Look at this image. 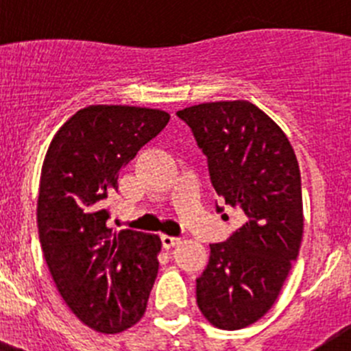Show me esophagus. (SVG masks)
Wrapping results in <instances>:
<instances>
[{
    "label": "esophagus",
    "mask_w": 351,
    "mask_h": 351,
    "mask_svg": "<svg viewBox=\"0 0 351 351\" xmlns=\"http://www.w3.org/2000/svg\"><path fill=\"white\" fill-rule=\"evenodd\" d=\"M161 243H162V247H166V250H169V247L176 246V244L180 243V238H173V236L162 234V236H161Z\"/></svg>",
    "instance_id": "obj_1"
}]
</instances>
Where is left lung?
<instances>
[{
	"label": "left lung",
	"mask_w": 351,
	"mask_h": 351,
	"mask_svg": "<svg viewBox=\"0 0 351 351\" xmlns=\"http://www.w3.org/2000/svg\"><path fill=\"white\" fill-rule=\"evenodd\" d=\"M176 115L207 156L219 200L243 219L226 241L210 244L208 265L197 278V304L214 326L246 328L270 311L299 256V165L280 127L250 101L200 104ZM215 210L228 221L217 200Z\"/></svg>",
	"instance_id": "left-lung-1"
}]
</instances>
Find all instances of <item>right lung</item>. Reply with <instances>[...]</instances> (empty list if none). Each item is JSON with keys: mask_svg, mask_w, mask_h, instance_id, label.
Instances as JSON below:
<instances>
[{"mask_svg": "<svg viewBox=\"0 0 351 351\" xmlns=\"http://www.w3.org/2000/svg\"><path fill=\"white\" fill-rule=\"evenodd\" d=\"M162 110L91 105L58 130L45 154L37 222L42 251L69 309L95 331L120 332L146 311L161 239L108 224L119 171L168 123Z\"/></svg>", "mask_w": 351, "mask_h": 351, "instance_id": "right-lung-1", "label": "right lung"}]
</instances>
